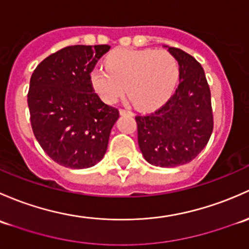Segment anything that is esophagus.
Returning a JSON list of instances; mask_svg holds the SVG:
<instances>
[{
  "label": "esophagus",
  "instance_id": "34e87169",
  "mask_svg": "<svg viewBox=\"0 0 249 249\" xmlns=\"http://www.w3.org/2000/svg\"><path fill=\"white\" fill-rule=\"evenodd\" d=\"M120 114H121V115H129V116H133V112L129 111V110H125V109H120Z\"/></svg>",
  "mask_w": 249,
  "mask_h": 249
}]
</instances>
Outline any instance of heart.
Returning <instances> with one entry per match:
<instances>
[{
	"mask_svg": "<svg viewBox=\"0 0 249 249\" xmlns=\"http://www.w3.org/2000/svg\"><path fill=\"white\" fill-rule=\"evenodd\" d=\"M178 60L166 50L119 49L106 58V68L96 67L89 74L94 92L107 104L124 96L142 110L160 107L178 84Z\"/></svg>",
	"mask_w": 249,
	"mask_h": 249,
	"instance_id": "obj_1",
	"label": "heart"
}]
</instances>
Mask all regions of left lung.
<instances>
[{"label":"left lung","instance_id":"8db88e82","mask_svg":"<svg viewBox=\"0 0 249 249\" xmlns=\"http://www.w3.org/2000/svg\"><path fill=\"white\" fill-rule=\"evenodd\" d=\"M166 48L180 66V84L164 106L135 121L143 158L152 165L175 168L204 150L213 129V115L200 63L181 49Z\"/></svg>","mask_w":249,"mask_h":249}]
</instances>
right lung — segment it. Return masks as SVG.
<instances>
[{
    "instance_id": "add662e5",
    "label": "right lung",
    "mask_w": 249,
    "mask_h": 249,
    "mask_svg": "<svg viewBox=\"0 0 249 249\" xmlns=\"http://www.w3.org/2000/svg\"><path fill=\"white\" fill-rule=\"evenodd\" d=\"M109 45H71L51 53L33 71L27 103L36 139L49 157L71 169L104 157L120 112L103 103L89 74Z\"/></svg>"
}]
</instances>
